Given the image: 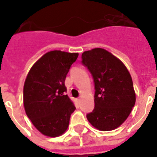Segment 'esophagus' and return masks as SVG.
Segmentation results:
<instances>
[{
  "mask_svg": "<svg viewBox=\"0 0 157 157\" xmlns=\"http://www.w3.org/2000/svg\"><path fill=\"white\" fill-rule=\"evenodd\" d=\"M80 101H81V99H80V98H78V99H77V102H78V103H79Z\"/></svg>",
  "mask_w": 157,
  "mask_h": 157,
  "instance_id": "34e87169",
  "label": "esophagus"
}]
</instances>
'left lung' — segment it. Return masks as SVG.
<instances>
[{"label":"left lung","instance_id":"left-lung-1","mask_svg":"<svg viewBox=\"0 0 157 157\" xmlns=\"http://www.w3.org/2000/svg\"><path fill=\"white\" fill-rule=\"evenodd\" d=\"M94 82V109L88 121L102 131L115 130L125 121L136 101L131 76L121 60L104 48L82 54Z\"/></svg>","mask_w":157,"mask_h":157}]
</instances>
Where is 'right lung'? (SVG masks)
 Returning a JSON list of instances; mask_svg holds the SVG:
<instances>
[{"label":"right lung","instance_id":"1","mask_svg":"<svg viewBox=\"0 0 157 157\" xmlns=\"http://www.w3.org/2000/svg\"><path fill=\"white\" fill-rule=\"evenodd\" d=\"M78 53L50 51L30 68L23 86L26 114L41 134L57 137L66 131L75 107L64 82Z\"/></svg>","mask_w":157,"mask_h":157}]
</instances>
